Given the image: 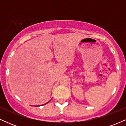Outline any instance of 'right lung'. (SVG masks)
Listing matches in <instances>:
<instances>
[{"label": "right lung", "mask_w": 126, "mask_h": 126, "mask_svg": "<svg viewBox=\"0 0 126 126\" xmlns=\"http://www.w3.org/2000/svg\"><path fill=\"white\" fill-rule=\"evenodd\" d=\"M48 102H47V103H46V104H47V103H48ZM43 105H44V104H43ZM37 107H38V105H37Z\"/></svg>", "instance_id": "1"}]
</instances>
